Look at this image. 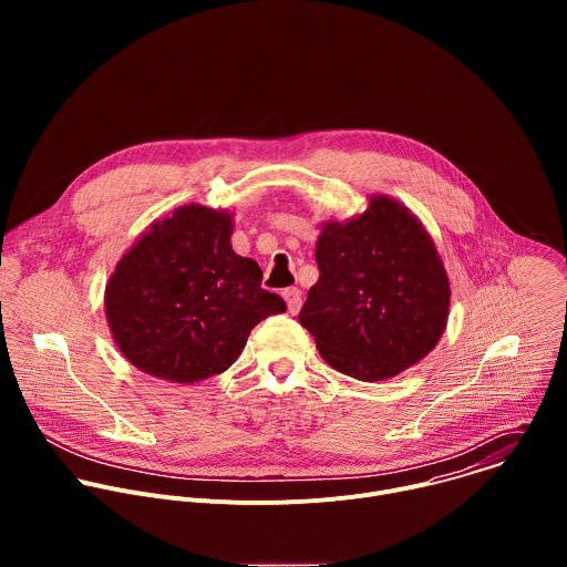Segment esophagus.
Listing matches in <instances>:
<instances>
[{"instance_id":"1","label":"esophagus","mask_w":567,"mask_h":567,"mask_svg":"<svg viewBox=\"0 0 567 567\" xmlns=\"http://www.w3.org/2000/svg\"><path fill=\"white\" fill-rule=\"evenodd\" d=\"M282 298H285L287 309H289L291 313H298V311H300L302 293H300V289H298V287H289V289H285V291H282Z\"/></svg>"}]
</instances>
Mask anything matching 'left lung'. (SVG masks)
<instances>
[{"label":"left lung","mask_w":567,"mask_h":567,"mask_svg":"<svg viewBox=\"0 0 567 567\" xmlns=\"http://www.w3.org/2000/svg\"><path fill=\"white\" fill-rule=\"evenodd\" d=\"M316 262L320 278L298 320L334 370L383 381L435 350L451 285L431 233L409 206L379 193L363 213L322 221Z\"/></svg>","instance_id":"obj_1"}]
</instances>
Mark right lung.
<instances>
[{
    "mask_svg": "<svg viewBox=\"0 0 567 567\" xmlns=\"http://www.w3.org/2000/svg\"><path fill=\"white\" fill-rule=\"evenodd\" d=\"M233 213L186 204L156 219L105 285L121 354L141 372L197 383L228 370L258 322L287 309L260 287L262 269L230 247Z\"/></svg>",
    "mask_w": 567,
    "mask_h": 567,
    "instance_id": "obj_1",
    "label": "right lung"
}]
</instances>
